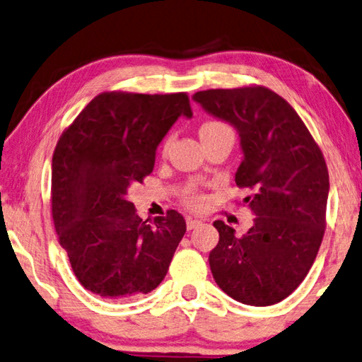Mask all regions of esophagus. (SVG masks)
Wrapping results in <instances>:
<instances>
[{
  "mask_svg": "<svg viewBox=\"0 0 362 362\" xmlns=\"http://www.w3.org/2000/svg\"><path fill=\"white\" fill-rule=\"evenodd\" d=\"M201 223H202V220L192 218V216H188V218H187V228L188 229H194V228H198Z\"/></svg>",
  "mask_w": 362,
  "mask_h": 362,
  "instance_id": "34e87169",
  "label": "esophagus"
}]
</instances>
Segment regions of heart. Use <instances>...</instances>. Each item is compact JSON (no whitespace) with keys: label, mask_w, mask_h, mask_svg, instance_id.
I'll return each instance as SVG.
<instances>
[{"label":"heart","mask_w":362,"mask_h":362,"mask_svg":"<svg viewBox=\"0 0 362 362\" xmlns=\"http://www.w3.org/2000/svg\"><path fill=\"white\" fill-rule=\"evenodd\" d=\"M221 131H229L228 124L221 123V122H216V120L206 122L201 127V129H199V136H201V139H202V137H207V136H212V134H216V133H221ZM187 202L192 207H201L202 204H204V198H202L201 194H198V193L189 192L187 194Z\"/></svg>","instance_id":"heart-1"}]
</instances>
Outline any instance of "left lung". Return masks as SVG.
<instances>
[{
    "label": "left lung",
    "mask_w": 362,
    "mask_h": 362,
    "mask_svg": "<svg viewBox=\"0 0 362 362\" xmlns=\"http://www.w3.org/2000/svg\"><path fill=\"white\" fill-rule=\"evenodd\" d=\"M193 101L235 128L239 187L255 212L244 235L216 220L220 240L209 255L214 279L242 304L266 307L288 298L310 271L323 240L329 174L320 147L284 98L264 87L206 90Z\"/></svg>",
    "instance_id": "left-lung-1"
}]
</instances>
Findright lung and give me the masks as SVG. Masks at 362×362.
Returning a JSON list of instances; mask_svg holds the SVG:
<instances>
[{"label": "right lung", "mask_w": 362, "mask_h": 362, "mask_svg": "<svg viewBox=\"0 0 362 362\" xmlns=\"http://www.w3.org/2000/svg\"><path fill=\"white\" fill-rule=\"evenodd\" d=\"M192 118L185 93H110L91 100L52 158V216L81 285L104 299L147 294L166 277L187 231L175 210L144 221L127 199L153 170L163 137Z\"/></svg>", "instance_id": "obj_1"}]
</instances>
